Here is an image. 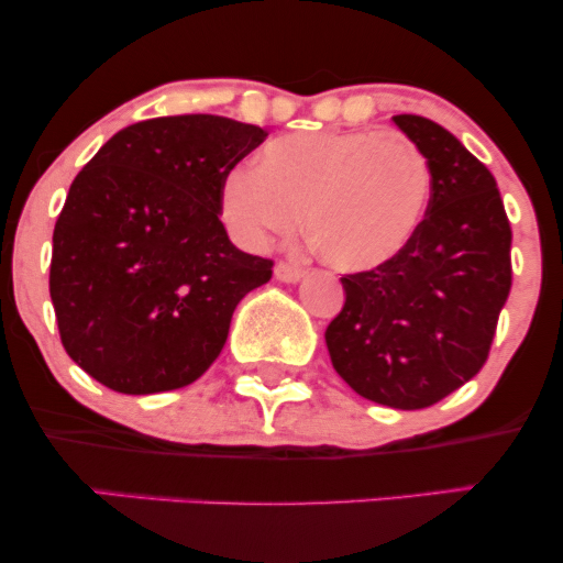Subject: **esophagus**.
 Returning a JSON list of instances; mask_svg holds the SVG:
<instances>
[{"mask_svg": "<svg viewBox=\"0 0 563 563\" xmlns=\"http://www.w3.org/2000/svg\"><path fill=\"white\" fill-rule=\"evenodd\" d=\"M275 277L280 283H299L303 277V267L299 264H288V262H277L275 264Z\"/></svg>", "mask_w": 563, "mask_h": 563, "instance_id": "esophagus-1", "label": "esophagus"}]
</instances>
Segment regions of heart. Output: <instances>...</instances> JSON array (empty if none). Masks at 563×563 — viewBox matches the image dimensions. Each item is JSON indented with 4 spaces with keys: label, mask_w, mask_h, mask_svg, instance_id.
Instances as JSON below:
<instances>
[{
    "label": "heart",
    "mask_w": 563,
    "mask_h": 563,
    "mask_svg": "<svg viewBox=\"0 0 563 563\" xmlns=\"http://www.w3.org/2000/svg\"><path fill=\"white\" fill-rule=\"evenodd\" d=\"M232 235L260 249L307 219L314 251L344 273H371L416 241L431 203V166L397 132H296L264 145L256 169L222 183Z\"/></svg>",
    "instance_id": "1"
}]
</instances>
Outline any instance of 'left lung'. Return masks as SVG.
Instances as JSON below:
<instances>
[{
	"instance_id": "obj_1",
	"label": "left lung",
	"mask_w": 563,
	"mask_h": 563,
	"mask_svg": "<svg viewBox=\"0 0 563 563\" xmlns=\"http://www.w3.org/2000/svg\"><path fill=\"white\" fill-rule=\"evenodd\" d=\"M394 124L429 161V211L397 260L341 277L346 301L325 344L360 397L421 410L487 363L510 290V224L495 177L455 134L410 113Z\"/></svg>"
}]
</instances>
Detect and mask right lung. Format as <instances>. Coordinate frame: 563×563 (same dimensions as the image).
<instances>
[{
  "instance_id": "obj_1",
  "label": "right lung",
  "mask_w": 563,
  "mask_h": 563,
  "mask_svg": "<svg viewBox=\"0 0 563 563\" xmlns=\"http://www.w3.org/2000/svg\"><path fill=\"white\" fill-rule=\"evenodd\" d=\"M262 126L190 113L115 132L70 183L49 296L68 357L108 389L156 394L203 376L235 307L273 262L230 243L224 177Z\"/></svg>"
}]
</instances>
